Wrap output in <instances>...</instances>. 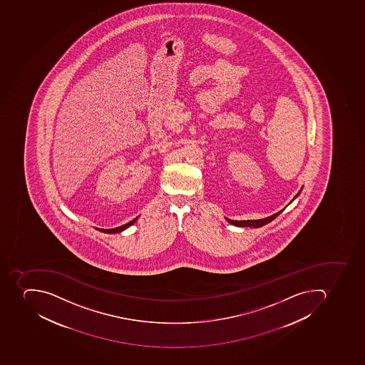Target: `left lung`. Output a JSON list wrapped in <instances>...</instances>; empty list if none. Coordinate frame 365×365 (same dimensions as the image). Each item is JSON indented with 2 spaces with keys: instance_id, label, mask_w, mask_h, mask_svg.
Returning a JSON list of instances; mask_svg holds the SVG:
<instances>
[{
  "instance_id": "left-lung-1",
  "label": "left lung",
  "mask_w": 365,
  "mask_h": 365,
  "mask_svg": "<svg viewBox=\"0 0 365 365\" xmlns=\"http://www.w3.org/2000/svg\"><path fill=\"white\" fill-rule=\"evenodd\" d=\"M302 192V190H300ZM300 192L297 194V196L300 194ZM294 197V198H296ZM283 212V210L279 211V212L275 213V215H270V217H267V218L264 219H258V220H230V219H227V220L230 221V224L235 225V226L238 227H255V228H258V227L264 226V225L268 224L270 221L274 220V219L279 215V213Z\"/></svg>"
}]
</instances>
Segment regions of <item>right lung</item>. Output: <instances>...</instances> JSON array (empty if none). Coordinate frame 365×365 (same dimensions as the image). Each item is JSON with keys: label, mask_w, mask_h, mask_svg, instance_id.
<instances>
[{"label": "right lung", "mask_w": 365, "mask_h": 365, "mask_svg": "<svg viewBox=\"0 0 365 365\" xmlns=\"http://www.w3.org/2000/svg\"><path fill=\"white\" fill-rule=\"evenodd\" d=\"M135 220H137V218L130 221V222H128V224L123 225V226L116 227V228H110V230H101V228H99V230H101V232H108V234H116V232H122V230H127L128 227L135 224Z\"/></svg>", "instance_id": "obj_1"}]
</instances>
